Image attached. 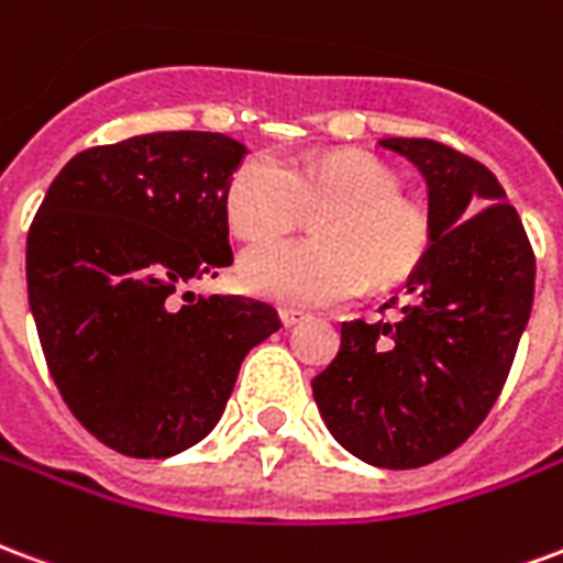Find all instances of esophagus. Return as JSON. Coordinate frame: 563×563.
I'll list each match as a JSON object with an SVG mask.
<instances>
[{"label": "esophagus", "mask_w": 563, "mask_h": 563, "mask_svg": "<svg viewBox=\"0 0 563 563\" xmlns=\"http://www.w3.org/2000/svg\"><path fill=\"white\" fill-rule=\"evenodd\" d=\"M278 318H282V323H285V327H297V323L302 321V318H306V311L282 309V311H278Z\"/></svg>", "instance_id": "obj_1"}]
</instances>
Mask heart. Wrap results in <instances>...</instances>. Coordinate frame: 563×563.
Returning <instances> with one entry per match:
<instances>
[{"instance_id": "1", "label": "heart", "mask_w": 563, "mask_h": 563, "mask_svg": "<svg viewBox=\"0 0 563 563\" xmlns=\"http://www.w3.org/2000/svg\"><path fill=\"white\" fill-rule=\"evenodd\" d=\"M309 242L245 252V290L282 306H327L360 287L411 278L432 249V219L401 195L399 170L372 152L330 150L287 164L245 158L224 186V219L240 240H278L313 212Z\"/></svg>"}]
</instances>
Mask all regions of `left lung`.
Instances as JSON below:
<instances>
[{
  "label": "left lung",
  "mask_w": 563,
  "mask_h": 563,
  "mask_svg": "<svg viewBox=\"0 0 563 563\" xmlns=\"http://www.w3.org/2000/svg\"><path fill=\"white\" fill-rule=\"evenodd\" d=\"M380 146L426 179L432 249L399 321H344L311 393L347 453L405 471L453 453L492 411L531 318L534 252L489 167L420 137Z\"/></svg>",
  "instance_id": "1"
}]
</instances>
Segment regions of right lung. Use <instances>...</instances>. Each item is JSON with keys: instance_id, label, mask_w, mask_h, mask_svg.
Listing matches in <instances>:
<instances>
[{"instance_id": "1", "label": "right lung", "mask_w": 563, "mask_h": 563, "mask_svg": "<svg viewBox=\"0 0 563 563\" xmlns=\"http://www.w3.org/2000/svg\"><path fill=\"white\" fill-rule=\"evenodd\" d=\"M245 143L155 131L74 155L26 240L29 309L65 405L101 444L167 459L224 413L273 306L195 297L233 264L224 186Z\"/></svg>"}]
</instances>
